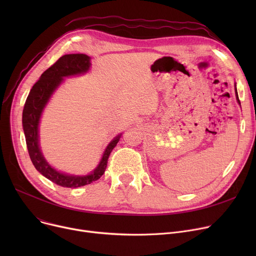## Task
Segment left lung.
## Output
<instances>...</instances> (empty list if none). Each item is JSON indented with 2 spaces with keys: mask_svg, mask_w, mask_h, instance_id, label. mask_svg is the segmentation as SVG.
<instances>
[{
  "mask_svg": "<svg viewBox=\"0 0 256 256\" xmlns=\"http://www.w3.org/2000/svg\"><path fill=\"white\" fill-rule=\"evenodd\" d=\"M236 100H238V104H240V100H238V91H236Z\"/></svg>",
  "mask_w": 256,
  "mask_h": 256,
  "instance_id": "8db88e82",
  "label": "left lung"
}]
</instances>
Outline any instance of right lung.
<instances>
[{"label":"right lung","mask_w":256,"mask_h":256,"mask_svg":"<svg viewBox=\"0 0 256 256\" xmlns=\"http://www.w3.org/2000/svg\"><path fill=\"white\" fill-rule=\"evenodd\" d=\"M90 67V57L84 54H70L60 57L55 63L42 74L32 87L24 102L22 111V128L28 152L34 167L48 180L64 188H78L98 180L106 168L108 158L117 145V136L104 152L100 165L86 176H72L60 173L52 168L44 158L38 144V124L44 108L48 102L52 92L61 84L64 76L86 72Z\"/></svg>","instance_id":"add662e5"}]
</instances>
